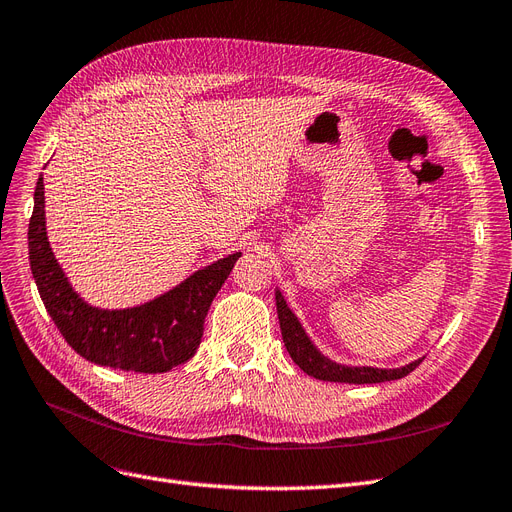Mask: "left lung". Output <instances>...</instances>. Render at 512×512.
<instances>
[{
	"label": "left lung",
	"mask_w": 512,
	"mask_h": 512,
	"mask_svg": "<svg viewBox=\"0 0 512 512\" xmlns=\"http://www.w3.org/2000/svg\"><path fill=\"white\" fill-rule=\"evenodd\" d=\"M276 313H279V324L283 343L287 352L298 367L315 379H324V382H343V384H379L390 382V379H401L407 373H412L420 360L405 364L401 369H375V367H343V364L332 362L326 358L319 349L306 337L304 328L300 326L298 317L291 313L281 291H276Z\"/></svg>",
	"instance_id": "obj_1"
}]
</instances>
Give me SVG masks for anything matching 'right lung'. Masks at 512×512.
I'll use <instances>...</instances> for the list:
<instances>
[{"instance_id": "obj_1", "label": "right lung", "mask_w": 512, "mask_h": 512, "mask_svg": "<svg viewBox=\"0 0 512 512\" xmlns=\"http://www.w3.org/2000/svg\"><path fill=\"white\" fill-rule=\"evenodd\" d=\"M27 246L38 294L66 343L100 367L135 373H167L193 358L210 304L242 255L218 259L167 294L133 309H96L77 296L53 257L45 227L42 178L36 182Z\"/></svg>"}]
</instances>
